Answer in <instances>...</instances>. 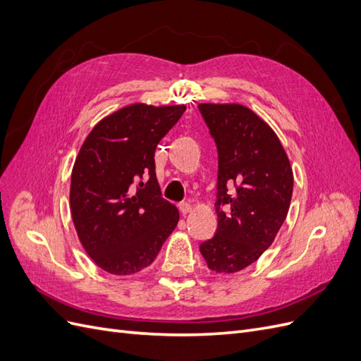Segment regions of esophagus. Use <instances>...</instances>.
<instances>
[{"label": "esophagus", "instance_id": "1", "mask_svg": "<svg viewBox=\"0 0 361 361\" xmlns=\"http://www.w3.org/2000/svg\"><path fill=\"white\" fill-rule=\"evenodd\" d=\"M178 207H179L180 214H183V215H187L188 212H191V204H190V202H180V203L178 204Z\"/></svg>", "mask_w": 361, "mask_h": 361}]
</instances>
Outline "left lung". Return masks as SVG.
Instances as JSON below:
<instances>
[{"instance_id":"left-lung-1","label":"left lung","mask_w":361,"mask_h":361,"mask_svg":"<svg viewBox=\"0 0 361 361\" xmlns=\"http://www.w3.org/2000/svg\"><path fill=\"white\" fill-rule=\"evenodd\" d=\"M218 152L215 235L200 244L207 267L232 274L256 262L286 220L293 174L279 137L238 104H200Z\"/></svg>"}]
</instances>
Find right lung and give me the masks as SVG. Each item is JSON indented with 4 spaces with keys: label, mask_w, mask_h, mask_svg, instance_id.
<instances>
[{
    "label": "right lung",
    "mask_w": 361,
    "mask_h": 361,
    "mask_svg": "<svg viewBox=\"0 0 361 361\" xmlns=\"http://www.w3.org/2000/svg\"><path fill=\"white\" fill-rule=\"evenodd\" d=\"M183 105L135 104L97 123L85 138L71 180L80 241L97 267L128 276L149 267L174 231L179 212L162 199L155 149Z\"/></svg>",
    "instance_id": "right-lung-1"
}]
</instances>
